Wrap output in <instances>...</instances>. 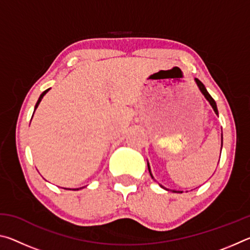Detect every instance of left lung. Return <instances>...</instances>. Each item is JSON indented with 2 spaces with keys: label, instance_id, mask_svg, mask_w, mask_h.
Returning <instances> with one entry per match:
<instances>
[{
  "label": "left lung",
  "instance_id": "left-lung-1",
  "mask_svg": "<svg viewBox=\"0 0 250 250\" xmlns=\"http://www.w3.org/2000/svg\"><path fill=\"white\" fill-rule=\"evenodd\" d=\"M195 80H196V83H197V86L200 87V90L203 92V95L205 96V98L208 100V103L210 104V105L211 107H213V109H214V111H215V113H216V115H218V111H217V107H216V103H215V100L211 98V96L208 94V92H207V90H206V88H205V86L204 84H203L200 80H198L197 78H195ZM222 146H223V134H222ZM147 168H149V172H150V175L152 176V174H151V170H150V167H149V163H147ZM153 177V176H152ZM175 192V191H174Z\"/></svg>",
  "mask_w": 250,
  "mask_h": 250
}]
</instances>
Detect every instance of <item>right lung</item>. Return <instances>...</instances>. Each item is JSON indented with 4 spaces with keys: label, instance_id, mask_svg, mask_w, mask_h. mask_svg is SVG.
I'll list each match as a JSON object with an SVG mask.
<instances>
[{
    "label": "right lung",
    "instance_id": "right-lung-1",
    "mask_svg": "<svg viewBox=\"0 0 250 250\" xmlns=\"http://www.w3.org/2000/svg\"><path fill=\"white\" fill-rule=\"evenodd\" d=\"M49 89H47V90H45L44 92H43V94H42L41 96H40V98H39V100H37V103H36V105H35V110H36V108L37 107H39V104H40V103H41V100H42V98H43V97H44V95L46 94V92H47ZM35 110H34V111H35ZM33 115H34V113H33Z\"/></svg>",
    "mask_w": 250,
    "mask_h": 250
}]
</instances>
